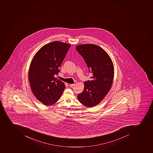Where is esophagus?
I'll return each instance as SVG.
<instances>
[{
	"label": "esophagus",
	"mask_w": 153,
	"mask_h": 153,
	"mask_svg": "<svg viewBox=\"0 0 153 153\" xmlns=\"http://www.w3.org/2000/svg\"><path fill=\"white\" fill-rule=\"evenodd\" d=\"M75 84H70V86L71 87H73V86H74Z\"/></svg>",
	"instance_id": "esophagus-1"
}]
</instances>
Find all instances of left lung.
I'll return each mask as SVG.
<instances>
[{
    "instance_id": "obj_1",
    "label": "left lung",
    "mask_w": 153,
    "mask_h": 153,
    "mask_svg": "<svg viewBox=\"0 0 153 153\" xmlns=\"http://www.w3.org/2000/svg\"><path fill=\"white\" fill-rule=\"evenodd\" d=\"M76 49L82 56L89 72L93 74L91 80L84 82V89L77 97L82 105L92 107L102 101L111 88L114 65L107 52L97 45H79Z\"/></svg>"
}]
</instances>
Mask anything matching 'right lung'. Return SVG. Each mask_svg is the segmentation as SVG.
Here are the masks:
<instances>
[{
  "instance_id": "obj_1",
  "label": "right lung",
  "mask_w": 153,
  "mask_h": 153,
  "mask_svg": "<svg viewBox=\"0 0 153 153\" xmlns=\"http://www.w3.org/2000/svg\"><path fill=\"white\" fill-rule=\"evenodd\" d=\"M70 44L52 42L38 51L31 62L28 78L32 91L41 102L51 105L56 102L65 88L63 82L54 78L59 70Z\"/></svg>"
}]
</instances>
